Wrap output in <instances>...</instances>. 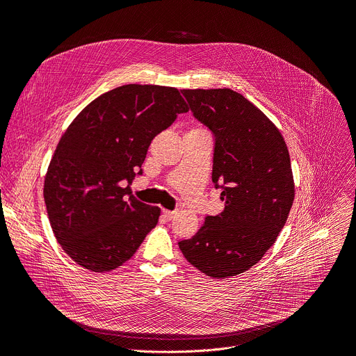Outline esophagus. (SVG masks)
<instances>
[{
    "mask_svg": "<svg viewBox=\"0 0 356 356\" xmlns=\"http://www.w3.org/2000/svg\"><path fill=\"white\" fill-rule=\"evenodd\" d=\"M176 215H177V212H176V211H167V209H164V211H163V216H164L165 220H168V221L175 220V218H176Z\"/></svg>",
    "mask_w": 356,
    "mask_h": 356,
    "instance_id": "obj_1",
    "label": "esophagus"
}]
</instances>
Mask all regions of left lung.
I'll return each instance as SVG.
<instances>
[{"instance_id": "1", "label": "left lung", "mask_w": 356, "mask_h": 356, "mask_svg": "<svg viewBox=\"0 0 356 356\" xmlns=\"http://www.w3.org/2000/svg\"><path fill=\"white\" fill-rule=\"evenodd\" d=\"M193 116L215 136L212 181L224 211L179 247L191 265L216 280L254 266L276 241L293 202L284 136L266 115L229 88L181 90Z\"/></svg>"}]
</instances>
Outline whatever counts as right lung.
Wrapping results in <instances>:
<instances>
[{"label": "right lung", "instance_id": "1", "mask_svg": "<svg viewBox=\"0 0 356 356\" xmlns=\"http://www.w3.org/2000/svg\"><path fill=\"white\" fill-rule=\"evenodd\" d=\"M188 111L175 87L127 84L92 100L60 136L43 196L54 234L75 264L116 269L157 225L160 208L135 199L129 184L154 136Z\"/></svg>", "mask_w": 356, "mask_h": 356}]
</instances>
